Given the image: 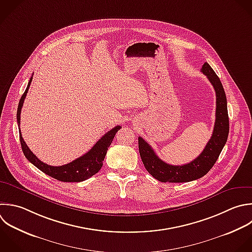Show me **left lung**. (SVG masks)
Instances as JSON below:
<instances>
[{
    "mask_svg": "<svg viewBox=\"0 0 252 252\" xmlns=\"http://www.w3.org/2000/svg\"><path fill=\"white\" fill-rule=\"evenodd\" d=\"M201 72L208 78L216 92V121L211 139L203 152L192 161L183 165H171L161 160L153 148L139 137V152L148 172L161 182H188L204 176L217 161L228 136V114L222 85L208 63Z\"/></svg>",
    "mask_w": 252,
    "mask_h": 252,
    "instance_id": "left-lung-1",
    "label": "left lung"
}]
</instances>
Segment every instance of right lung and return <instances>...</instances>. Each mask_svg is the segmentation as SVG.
<instances>
[{"label": "right lung", "instance_id": "add662e5", "mask_svg": "<svg viewBox=\"0 0 252 252\" xmlns=\"http://www.w3.org/2000/svg\"><path fill=\"white\" fill-rule=\"evenodd\" d=\"M32 77L31 78L28 88L25 92V94L22 95V98L19 103L18 112H17V119H18V125L20 126L21 123V112L22 107L24 105L25 98L27 96V94L29 92L30 86L32 84ZM121 128V126H116L112 128L110 131H108L106 134H104L96 143L95 145L84 156L80 157L79 158L73 160L72 162H69L67 164L61 165V166H53L48 165L47 163H44L40 159L37 158V157L30 150L28 145L26 144L22 132L20 129V140L23 152L26 156V158L38 169H40L42 172L46 173L47 175L60 180L64 182H81L84 181L95 173L98 172V170L101 168L104 158L106 156L108 147L111 145L113 138L117 131Z\"/></svg>", "mask_w": 252, "mask_h": 252}]
</instances>
